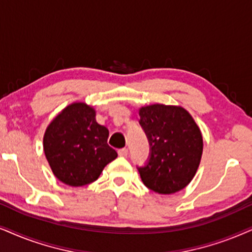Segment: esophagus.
<instances>
[{"mask_svg": "<svg viewBox=\"0 0 252 252\" xmlns=\"http://www.w3.org/2000/svg\"><path fill=\"white\" fill-rule=\"evenodd\" d=\"M117 152H119V156H121V157H126V156L128 155V149H126V148L120 149Z\"/></svg>", "mask_w": 252, "mask_h": 252, "instance_id": "1", "label": "esophagus"}]
</instances>
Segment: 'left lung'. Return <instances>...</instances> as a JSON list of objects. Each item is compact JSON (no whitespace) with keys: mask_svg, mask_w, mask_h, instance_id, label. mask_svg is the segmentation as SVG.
Segmentation results:
<instances>
[{"mask_svg":"<svg viewBox=\"0 0 252 252\" xmlns=\"http://www.w3.org/2000/svg\"><path fill=\"white\" fill-rule=\"evenodd\" d=\"M150 154L137 166L143 183L159 194L177 193L187 186L199 167L202 136L193 117L184 108L152 104L139 109Z\"/></svg>","mask_w":252,"mask_h":252,"instance_id":"8db88e82","label":"left lung"}]
</instances>
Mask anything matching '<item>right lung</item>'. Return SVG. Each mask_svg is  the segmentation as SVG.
<instances>
[{
    "label": "right lung",
    "mask_w": 252,
    "mask_h": 252,
    "mask_svg": "<svg viewBox=\"0 0 252 252\" xmlns=\"http://www.w3.org/2000/svg\"><path fill=\"white\" fill-rule=\"evenodd\" d=\"M109 131L86 103L65 108L47 126L44 152L55 176L69 186L93 183L117 152L108 145Z\"/></svg>",
    "instance_id": "right-lung-1"
}]
</instances>
